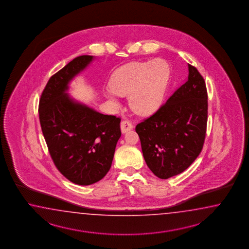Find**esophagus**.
Wrapping results in <instances>:
<instances>
[{
  "mask_svg": "<svg viewBox=\"0 0 249 249\" xmlns=\"http://www.w3.org/2000/svg\"><path fill=\"white\" fill-rule=\"evenodd\" d=\"M132 127L133 126H132V123L128 121V120H124V121L121 122V131H122L123 133H125L128 131L132 130Z\"/></svg>",
  "mask_w": 249,
  "mask_h": 249,
  "instance_id": "34e87169",
  "label": "esophagus"
}]
</instances>
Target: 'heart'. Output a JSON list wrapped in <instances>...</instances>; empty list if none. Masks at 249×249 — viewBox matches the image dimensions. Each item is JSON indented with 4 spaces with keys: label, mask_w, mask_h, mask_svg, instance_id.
<instances>
[{
    "label": "heart",
    "mask_w": 249,
    "mask_h": 249,
    "mask_svg": "<svg viewBox=\"0 0 249 249\" xmlns=\"http://www.w3.org/2000/svg\"><path fill=\"white\" fill-rule=\"evenodd\" d=\"M169 77V66L162 59L126 64L111 74L110 88L105 91V96L117 104V96L128 95L132 110L148 116L159 109Z\"/></svg>",
    "instance_id": "1"
}]
</instances>
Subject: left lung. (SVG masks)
Masks as SVG:
<instances>
[{
    "mask_svg": "<svg viewBox=\"0 0 249 249\" xmlns=\"http://www.w3.org/2000/svg\"><path fill=\"white\" fill-rule=\"evenodd\" d=\"M188 67L185 83L135 128L145 162L160 179L185 171L201 152L206 138L207 86L197 69Z\"/></svg>",
    "mask_w": 249,
    "mask_h": 249,
    "instance_id": "left-lung-1",
    "label": "left lung"
}]
</instances>
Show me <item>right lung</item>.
I'll use <instances>...</instances> for the list:
<instances>
[{"label": "right lung", "instance_id": "obj_1", "mask_svg": "<svg viewBox=\"0 0 249 249\" xmlns=\"http://www.w3.org/2000/svg\"><path fill=\"white\" fill-rule=\"evenodd\" d=\"M92 59L79 56L53 74L39 101L42 134L53 163L78 185H90L107 175L121 136L120 117L101 114L67 93L69 82Z\"/></svg>", "mask_w": 249, "mask_h": 249}]
</instances>
